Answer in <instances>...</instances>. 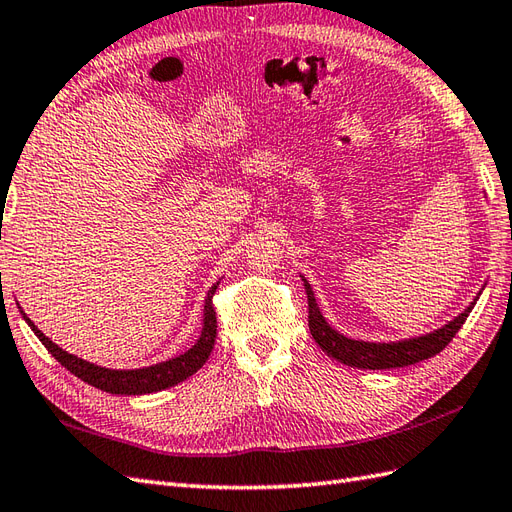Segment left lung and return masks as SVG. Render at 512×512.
<instances>
[{"mask_svg": "<svg viewBox=\"0 0 512 512\" xmlns=\"http://www.w3.org/2000/svg\"><path fill=\"white\" fill-rule=\"evenodd\" d=\"M307 290V303H310V331L312 338L318 342V347L323 349L329 358H334L342 364L353 366V368H371V371H382V368H399V366H410L421 360L434 358L436 353H441L447 344L454 340L458 329L465 325L469 312L473 310L475 299L465 312L451 320L449 325L441 327L434 334H427L421 338L403 340V342H390V344H371V342H360L340 336L338 331L331 329L323 314H320L312 285L305 281Z\"/></svg>", "mask_w": 512, "mask_h": 512, "instance_id": "obj_1", "label": "left lung"}]
</instances>
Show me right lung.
Instances as JSON below:
<instances>
[{
	"label": "right lung",
	"instance_id": "obj_1",
	"mask_svg": "<svg viewBox=\"0 0 512 512\" xmlns=\"http://www.w3.org/2000/svg\"><path fill=\"white\" fill-rule=\"evenodd\" d=\"M216 290L218 285H213L209 290L207 303H205V329H202V336L194 347L187 353L178 355L174 360L161 362L157 366L139 368V371H111V368H102V366L80 360L76 355L56 347L50 338H45L26 314H23V318H26V323L32 327L34 334H37V338L45 344V349L50 351L69 373L80 377L82 382H87L104 392H113V395H148V392H157L183 382V379L194 375L198 368L207 362L218 334L216 307H213V294H216Z\"/></svg>",
	"mask_w": 512,
	"mask_h": 512
}]
</instances>
